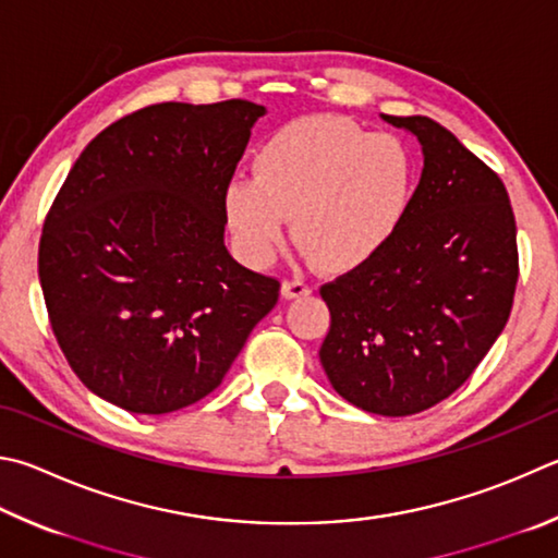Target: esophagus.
I'll return each instance as SVG.
<instances>
[{"label": "esophagus", "instance_id": "34e87169", "mask_svg": "<svg viewBox=\"0 0 558 558\" xmlns=\"http://www.w3.org/2000/svg\"><path fill=\"white\" fill-rule=\"evenodd\" d=\"M310 292H312V286L302 278H290L282 282V298H288V300L305 298V295H310Z\"/></svg>", "mask_w": 558, "mask_h": 558}]
</instances>
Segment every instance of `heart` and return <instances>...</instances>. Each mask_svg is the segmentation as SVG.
<instances>
[{
	"mask_svg": "<svg viewBox=\"0 0 558 558\" xmlns=\"http://www.w3.org/2000/svg\"><path fill=\"white\" fill-rule=\"evenodd\" d=\"M417 170L408 146L341 117H305L258 146L253 178L225 190L231 234L251 263H268L286 239V217L305 256L324 272L363 268L408 219Z\"/></svg>",
	"mask_w": 558,
	"mask_h": 558,
	"instance_id": "heart-1",
	"label": "heart"
}]
</instances>
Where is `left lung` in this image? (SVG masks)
Returning a JSON list of instances; mask_svg holds the SVG:
<instances>
[{
	"label": "left lung",
	"mask_w": 558,
	"mask_h": 558,
	"mask_svg": "<svg viewBox=\"0 0 558 558\" xmlns=\"http://www.w3.org/2000/svg\"><path fill=\"white\" fill-rule=\"evenodd\" d=\"M420 138L408 219L378 258L319 288L331 327L322 366L343 400L408 417L473 376L508 324L520 276L502 180L429 117H390Z\"/></svg>",
	"instance_id": "1"
}]
</instances>
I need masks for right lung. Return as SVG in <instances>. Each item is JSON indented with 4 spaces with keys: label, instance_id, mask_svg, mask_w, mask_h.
<instances>
[{
    "label": "right lung",
    "instance_id": "obj_1",
    "mask_svg": "<svg viewBox=\"0 0 558 558\" xmlns=\"http://www.w3.org/2000/svg\"><path fill=\"white\" fill-rule=\"evenodd\" d=\"M266 107L163 102L89 141L50 205L38 278L70 368L99 398L168 414L219 388L280 280L225 246V190Z\"/></svg>",
    "mask_w": 558,
    "mask_h": 558
}]
</instances>
